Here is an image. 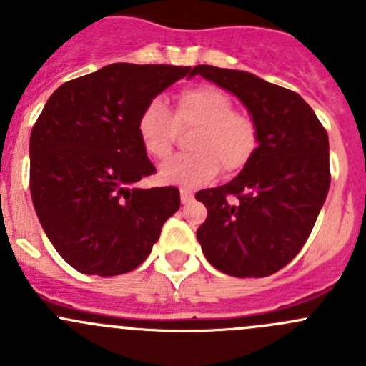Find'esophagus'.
Instances as JSON below:
<instances>
[{"label": "esophagus", "instance_id": "esophagus-1", "mask_svg": "<svg viewBox=\"0 0 366 366\" xmlns=\"http://www.w3.org/2000/svg\"><path fill=\"white\" fill-rule=\"evenodd\" d=\"M193 191H189V189H186V187H182V189H180V202H182V204H189L191 200H193Z\"/></svg>", "mask_w": 366, "mask_h": 366}]
</instances>
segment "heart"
Segmentation results:
<instances>
[{
  "mask_svg": "<svg viewBox=\"0 0 366 366\" xmlns=\"http://www.w3.org/2000/svg\"><path fill=\"white\" fill-rule=\"evenodd\" d=\"M179 129H194L187 142L193 154L164 162L159 179L186 189L210 182L219 168L227 173L242 169L258 145L254 122L234 112L232 99L214 86L182 92L175 114L164 101L154 99L138 118V138L143 150L154 159H166L172 154Z\"/></svg>",
  "mask_w": 366,
  "mask_h": 366,
  "instance_id": "obj_1",
  "label": "heart"
}]
</instances>
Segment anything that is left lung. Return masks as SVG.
<instances>
[{
    "label": "left lung",
    "mask_w": 366,
    "mask_h": 366,
    "mask_svg": "<svg viewBox=\"0 0 366 366\" xmlns=\"http://www.w3.org/2000/svg\"><path fill=\"white\" fill-rule=\"evenodd\" d=\"M234 94L257 125L258 147L224 186L202 189L207 219L197 230L210 265L235 278H264L301 252L330 191V139L296 92L244 70L197 65Z\"/></svg>",
    "instance_id": "8db88e82"
}]
</instances>
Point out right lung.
<instances>
[{"label":"right lung","mask_w":366,"mask_h":366,"mask_svg":"<svg viewBox=\"0 0 366 366\" xmlns=\"http://www.w3.org/2000/svg\"><path fill=\"white\" fill-rule=\"evenodd\" d=\"M186 76L191 67L112 64L47 99L29 138V189L47 239L76 271H132L179 210L177 187H136L156 172L138 118Z\"/></svg>","instance_id":"1"}]
</instances>
